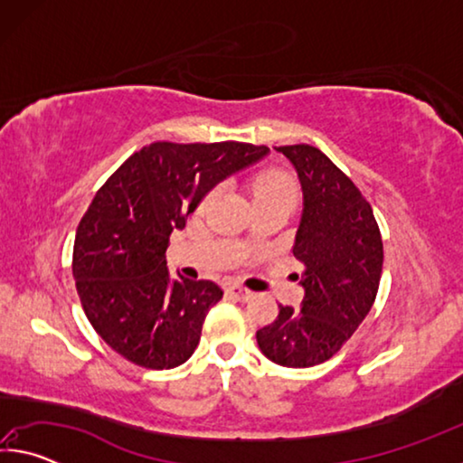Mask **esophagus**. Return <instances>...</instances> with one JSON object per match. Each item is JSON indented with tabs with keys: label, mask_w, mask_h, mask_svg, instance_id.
I'll return each mask as SVG.
<instances>
[{
	"label": "esophagus",
	"mask_w": 463,
	"mask_h": 463,
	"mask_svg": "<svg viewBox=\"0 0 463 463\" xmlns=\"http://www.w3.org/2000/svg\"><path fill=\"white\" fill-rule=\"evenodd\" d=\"M226 296L232 298V300H237V302H247L253 298V292H249V289L241 288V286H231L229 289H226Z\"/></svg>",
	"instance_id": "esophagus-1"
}]
</instances>
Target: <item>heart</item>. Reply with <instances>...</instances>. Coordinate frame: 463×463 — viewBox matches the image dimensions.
<instances>
[{"instance_id": "heart-1", "label": "heart", "mask_w": 463, "mask_h": 463, "mask_svg": "<svg viewBox=\"0 0 463 463\" xmlns=\"http://www.w3.org/2000/svg\"><path fill=\"white\" fill-rule=\"evenodd\" d=\"M250 187H253L255 202L284 200L294 203L298 198V185L294 182V177L276 167H269L261 171V174H257Z\"/></svg>"}]
</instances>
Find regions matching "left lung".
Wrapping results in <instances>:
<instances>
[{
  "label": "left lung",
  "mask_w": 463,
  "mask_h": 463,
  "mask_svg": "<svg viewBox=\"0 0 463 463\" xmlns=\"http://www.w3.org/2000/svg\"><path fill=\"white\" fill-rule=\"evenodd\" d=\"M273 148L292 163L302 187L292 253L304 265V298L300 310L279 307L278 318L257 331V345L273 364L312 367L331 359L372 310L383 247L372 206L323 151Z\"/></svg>",
  "instance_id": "left-lung-1"
}]
</instances>
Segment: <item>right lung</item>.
<instances>
[{
  "label": "right lung",
  "mask_w": 463,
  "mask_h": 463,
  "mask_svg": "<svg viewBox=\"0 0 463 463\" xmlns=\"http://www.w3.org/2000/svg\"><path fill=\"white\" fill-rule=\"evenodd\" d=\"M268 153L234 140L153 143L99 187L77 226L73 278L85 317L116 354L151 370L192 357L222 289L208 279L171 278L169 237L203 195Z\"/></svg>",
  "instance_id": "obj_1"
}]
</instances>
